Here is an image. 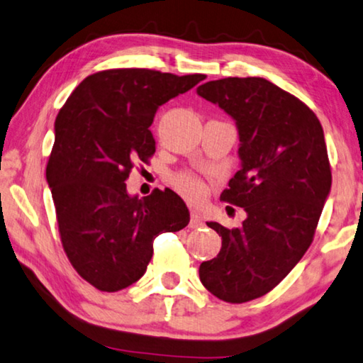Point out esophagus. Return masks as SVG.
Returning <instances> with one entry per match:
<instances>
[{"instance_id":"1","label":"esophagus","mask_w":363,"mask_h":363,"mask_svg":"<svg viewBox=\"0 0 363 363\" xmlns=\"http://www.w3.org/2000/svg\"><path fill=\"white\" fill-rule=\"evenodd\" d=\"M204 225L203 217L196 213H191V219H189V228H201Z\"/></svg>"}]
</instances>
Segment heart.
I'll use <instances>...</instances> for the list:
<instances>
[{"label":"heart","instance_id":"b5f03b06","mask_svg":"<svg viewBox=\"0 0 363 363\" xmlns=\"http://www.w3.org/2000/svg\"><path fill=\"white\" fill-rule=\"evenodd\" d=\"M175 186L178 188V191H182L186 198L194 201V203L203 201L206 194H208L206 183L198 175L188 174V172H183V174L175 177Z\"/></svg>","mask_w":363,"mask_h":363}]
</instances>
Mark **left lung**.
<instances>
[{
  "instance_id": "1",
  "label": "left lung",
  "mask_w": 363,
  "mask_h": 363,
  "mask_svg": "<svg viewBox=\"0 0 363 363\" xmlns=\"http://www.w3.org/2000/svg\"><path fill=\"white\" fill-rule=\"evenodd\" d=\"M235 120L242 159L220 194L247 211L238 228L217 222L219 255L199 266L208 291L228 303L271 292L313 242L331 189L325 135L313 110L263 77H224L198 87Z\"/></svg>"
}]
</instances>
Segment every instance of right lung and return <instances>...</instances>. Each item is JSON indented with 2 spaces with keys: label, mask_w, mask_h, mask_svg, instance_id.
I'll return each mask as SVG.
<instances>
[{
  "label": "right lung",
  "mask_w": 363,
  "mask_h": 363,
  "mask_svg": "<svg viewBox=\"0 0 363 363\" xmlns=\"http://www.w3.org/2000/svg\"><path fill=\"white\" fill-rule=\"evenodd\" d=\"M203 79L144 68L99 71L72 91L55 120L47 182L61 245L77 274L99 291L139 281L155 237L188 225L186 204L170 188L139 199L125 182L155 152L149 126L157 108Z\"/></svg>",
  "instance_id": "right-lung-1"
}]
</instances>
